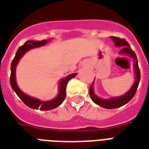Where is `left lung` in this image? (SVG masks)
<instances>
[{"mask_svg": "<svg viewBox=\"0 0 149 149\" xmlns=\"http://www.w3.org/2000/svg\"><path fill=\"white\" fill-rule=\"evenodd\" d=\"M110 38L113 40L115 43V45L116 47H122L119 54H126L129 56L134 60V67H135V81L131 89H129V91L127 92L125 95H122V96H118V97L110 98L109 100H105V99H101V98L98 97L97 95H95L93 91V83H92L91 86L89 88V95L91 97L92 100L97 104L98 106L103 107L105 109H116L118 107L124 106L127 102H129L130 100L133 98L135 95L137 88L139 86L140 81V70L139 68V65H138V60L137 56L135 55V52L130 48L129 43L125 40V39H120L116 37H110Z\"/></svg>", "mask_w": 149, "mask_h": 149, "instance_id": "8db88e82", "label": "left lung"}]
</instances>
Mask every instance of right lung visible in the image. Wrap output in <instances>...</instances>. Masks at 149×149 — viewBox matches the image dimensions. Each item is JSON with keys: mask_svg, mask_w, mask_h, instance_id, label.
<instances>
[{"mask_svg": "<svg viewBox=\"0 0 149 149\" xmlns=\"http://www.w3.org/2000/svg\"><path fill=\"white\" fill-rule=\"evenodd\" d=\"M47 43V40H46L41 41L27 40L24 45L19 47L16 53L14 60H12L11 66H10V72H10V83L12 89L18 95V97L24 102L25 105H26L30 108L34 109H40V110H45V111L54 109L63 103L66 98V85L70 79L76 77L77 74V72H75V73L68 75L66 77L62 79L60 81V84H59V93H58L57 96L54 98V100H49V101H45V102L41 101L38 99H35V98L26 95L20 90L17 84V82H16V67H17L19 60L26 52L31 49H33V48H37V47L45 45Z\"/></svg>", "mask_w": 149, "mask_h": 149, "instance_id": "1", "label": "right lung"}]
</instances>
